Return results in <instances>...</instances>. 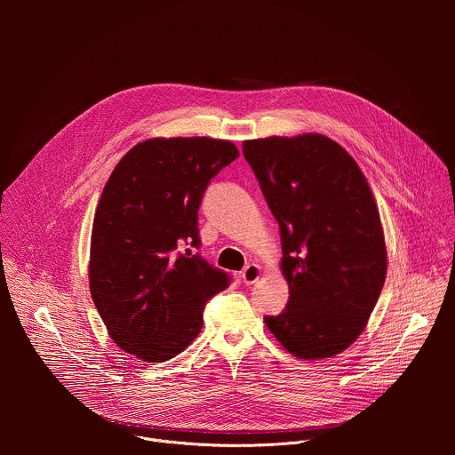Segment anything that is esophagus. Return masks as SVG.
<instances>
[{"label":"esophagus","mask_w":455,"mask_h":455,"mask_svg":"<svg viewBox=\"0 0 455 455\" xmlns=\"http://www.w3.org/2000/svg\"><path fill=\"white\" fill-rule=\"evenodd\" d=\"M261 277V268H259V265H255V263H250L248 267H244V270L241 272V279H243V283L244 284H255L257 283V279Z\"/></svg>","instance_id":"esophagus-1"}]
</instances>
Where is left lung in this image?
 <instances>
[{
	"mask_svg": "<svg viewBox=\"0 0 455 455\" xmlns=\"http://www.w3.org/2000/svg\"><path fill=\"white\" fill-rule=\"evenodd\" d=\"M279 223L290 299L265 316L297 358H330L363 331L381 293L387 250L365 176L347 151L322 135L243 142Z\"/></svg>",
	"mask_w": 455,
	"mask_h": 455,
	"instance_id": "obj_1",
	"label": "left lung"
}]
</instances>
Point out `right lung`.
<instances>
[{"label": "right lung", "mask_w": 455, "mask_h": 455, "mask_svg": "<svg viewBox=\"0 0 455 455\" xmlns=\"http://www.w3.org/2000/svg\"><path fill=\"white\" fill-rule=\"evenodd\" d=\"M237 156L227 140L151 139L111 172L93 220L90 291L125 353L176 356L198 337L207 302L228 288L232 277L192 248L202 246L204 194Z\"/></svg>", "instance_id": "right-lung-1"}]
</instances>
